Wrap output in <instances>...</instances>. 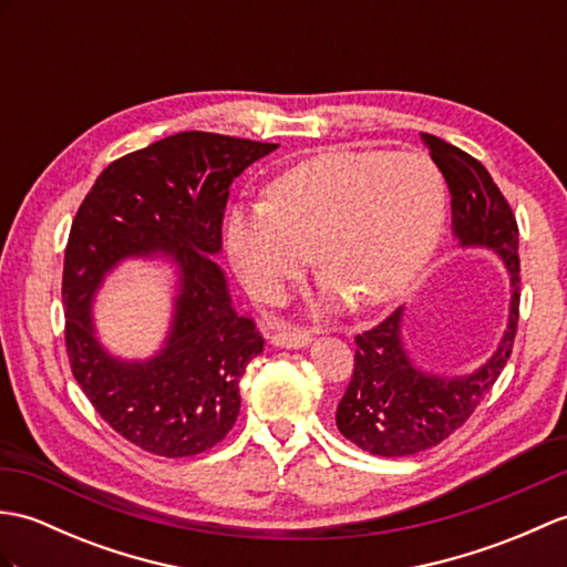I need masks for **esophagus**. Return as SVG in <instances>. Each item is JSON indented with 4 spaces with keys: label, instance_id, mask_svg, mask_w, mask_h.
<instances>
[{
    "label": "esophagus",
    "instance_id": "34e87169",
    "mask_svg": "<svg viewBox=\"0 0 567 567\" xmlns=\"http://www.w3.org/2000/svg\"><path fill=\"white\" fill-rule=\"evenodd\" d=\"M270 343L275 348H287V350H301L307 348L311 343V336L307 331H295V328H287V326H280L278 331L272 333Z\"/></svg>",
    "mask_w": 567,
    "mask_h": 567
}]
</instances>
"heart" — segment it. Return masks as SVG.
<instances>
[{
    "label": "heart",
    "mask_w": 567,
    "mask_h": 567,
    "mask_svg": "<svg viewBox=\"0 0 567 567\" xmlns=\"http://www.w3.org/2000/svg\"><path fill=\"white\" fill-rule=\"evenodd\" d=\"M268 195L231 207L229 258L275 305L305 278L316 246L319 311L399 299L427 268L446 219V181L420 152L328 150L282 171Z\"/></svg>",
    "instance_id": "heart-1"
}]
</instances>
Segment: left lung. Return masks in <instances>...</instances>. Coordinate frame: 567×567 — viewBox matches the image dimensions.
Masks as SVG:
<instances>
[{
	"instance_id": "obj_1",
	"label": "left lung",
	"mask_w": 567,
	"mask_h": 567,
	"mask_svg": "<svg viewBox=\"0 0 567 567\" xmlns=\"http://www.w3.org/2000/svg\"><path fill=\"white\" fill-rule=\"evenodd\" d=\"M452 195V234L462 248H483L509 280L507 326L497 348L468 374L420 367L403 340L405 307L354 338V370L336 425L346 440L377 456L425 452L466 423L509 360L519 321V231L507 200L485 166L454 144L423 133Z\"/></svg>"
}]
</instances>
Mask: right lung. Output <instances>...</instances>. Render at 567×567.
<instances>
[{
  "label": "right lung",
  "instance_id": "right-lung-1",
  "mask_svg": "<svg viewBox=\"0 0 567 567\" xmlns=\"http://www.w3.org/2000/svg\"><path fill=\"white\" fill-rule=\"evenodd\" d=\"M278 147L197 130L171 135L103 168L72 221L62 272L72 374L105 423L144 452L200 454L236 423L239 381L262 338L234 309L215 256L234 178ZM127 259L175 268L167 336L142 361L105 349L93 319L104 280Z\"/></svg>",
  "mask_w": 567,
  "mask_h": 567
}]
</instances>
